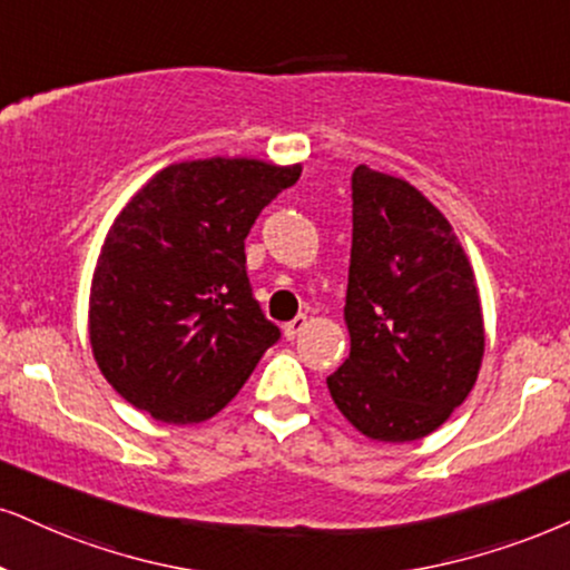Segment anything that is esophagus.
Returning a JSON list of instances; mask_svg holds the SVG:
<instances>
[{"label": "esophagus", "mask_w": 570, "mask_h": 570, "mask_svg": "<svg viewBox=\"0 0 570 570\" xmlns=\"http://www.w3.org/2000/svg\"><path fill=\"white\" fill-rule=\"evenodd\" d=\"M306 327H308V317H304V314H298L296 320H293V322H287V325L283 327V330H285V338H287V341L298 338V335L304 333Z\"/></svg>", "instance_id": "obj_1"}]
</instances>
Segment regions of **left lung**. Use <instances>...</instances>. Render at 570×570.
<instances>
[{"instance_id":"left-lung-1","label":"left lung","mask_w":570,"mask_h":570,"mask_svg":"<svg viewBox=\"0 0 570 570\" xmlns=\"http://www.w3.org/2000/svg\"><path fill=\"white\" fill-rule=\"evenodd\" d=\"M351 200V354L327 389L356 431L402 444L444 425L475 385L479 287L452 224L410 181L356 166Z\"/></svg>"}]
</instances>
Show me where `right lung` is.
Wrapping results in <instances>:
<instances>
[{"label":"right lung","mask_w":570,"mask_h":570,"mask_svg":"<svg viewBox=\"0 0 570 570\" xmlns=\"http://www.w3.org/2000/svg\"><path fill=\"white\" fill-rule=\"evenodd\" d=\"M301 166H166L116 216L97 258L89 343L114 389L168 425L203 423L243 389L279 327L245 272V237Z\"/></svg>","instance_id":"right-lung-1"}]
</instances>
